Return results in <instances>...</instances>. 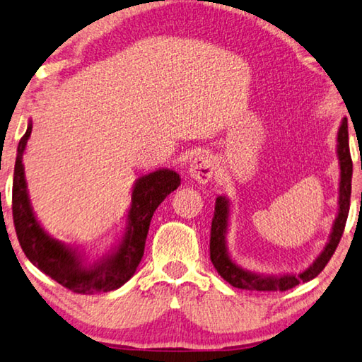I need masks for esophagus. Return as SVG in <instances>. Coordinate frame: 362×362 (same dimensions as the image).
Here are the masks:
<instances>
[{"label": "esophagus", "mask_w": 362, "mask_h": 362, "mask_svg": "<svg viewBox=\"0 0 362 362\" xmlns=\"http://www.w3.org/2000/svg\"><path fill=\"white\" fill-rule=\"evenodd\" d=\"M215 161L210 155H196L188 166V174L198 183H207L214 177Z\"/></svg>", "instance_id": "esophagus-1"}]
</instances>
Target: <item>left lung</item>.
<instances>
[{"instance_id":"1","label":"left lung","mask_w":362,"mask_h":362,"mask_svg":"<svg viewBox=\"0 0 362 362\" xmlns=\"http://www.w3.org/2000/svg\"><path fill=\"white\" fill-rule=\"evenodd\" d=\"M337 158L340 166V182H339V209L337 216L334 220L329 239L317 259H315L305 271L299 274H281V275H267L248 271L235 262L228 252L226 235L229 226V215H231V201L226 196H218L215 201V214L212 220V229H210V261L223 279L234 288L240 290H255V291H286L290 288L310 281L312 279L323 271L327 261L336 252L339 242L344 234L345 223L350 212V196H351V175L353 163L350 155V146H348V123L344 118L337 131Z\"/></svg>"}]
</instances>
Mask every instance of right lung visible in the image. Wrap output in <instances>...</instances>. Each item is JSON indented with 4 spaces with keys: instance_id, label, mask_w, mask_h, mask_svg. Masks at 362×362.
I'll return each mask as SVG.
<instances>
[{
    "instance_id": "right-lung-1",
    "label": "right lung",
    "mask_w": 362,
    "mask_h": 362,
    "mask_svg": "<svg viewBox=\"0 0 362 362\" xmlns=\"http://www.w3.org/2000/svg\"><path fill=\"white\" fill-rule=\"evenodd\" d=\"M31 129L30 120L17 147L12 183V216L17 239L26 258L39 271L74 293L96 294L117 290L134 275L144 256L153 212L166 196L180 185V175L173 169H156L139 177L131 193V206L122 239L107 255L91 262L76 247L52 238L33 212L22 163Z\"/></svg>"
}]
</instances>
